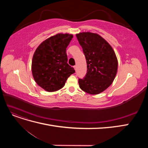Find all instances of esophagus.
Segmentation results:
<instances>
[{
	"label": "esophagus",
	"instance_id": "1",
	"mask_svg": "<svg viewBox=\"0 0 148 148\" xmlns=\"http://www.w3.org/2000/svg\"><path fill=\"white\" fill-rule=\"evenodd\" d=\"M73 68H74V69L75 70V71L77 70V65H75V66H73Z\"/></svg>",
	"mask_w": 148,
	"mask_h": 148
}]
</instances>
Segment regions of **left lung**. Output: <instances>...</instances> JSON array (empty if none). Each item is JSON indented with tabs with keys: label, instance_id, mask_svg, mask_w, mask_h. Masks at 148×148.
<instances>
[{
	"label": "left lung",
	"instance_id": "left-lung-1",
	"mask_svg": "<svg viewBox=\"0 0 148 148\" xmlns=\"http://www.w3.org/2000/svg\"><path fill=\"white\" fill-rule=\"evenodd\" d=\"M77 38L83 48L87 73L79 78V88L91 95H97L110 86L117 74L118 62L112 47L97 34L80 33Z\"/></svg>",
	"mask_w": 148,
	"mask_h": 148
}]
</instances>
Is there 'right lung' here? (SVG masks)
Here are the masks:
<instances>
[{
	"label": "right lung",
	"instance_id": "obj_1",
	"mask_svg": "<svg viewBox=\"0 0 148 148\" xmlns=\"http://www.w3.org/2000/svg\"><path fill=\"white\" fill-rule=\"evenodd\" d=\"M72 34H57L47 39L38 47L32 60L33 78L39 86L48 92L63 88L70 76L75 72L67 63L66 49Z\"/></svg>",
	"mask_w": 148,
	"mask_h": 148
}]
</instances>
